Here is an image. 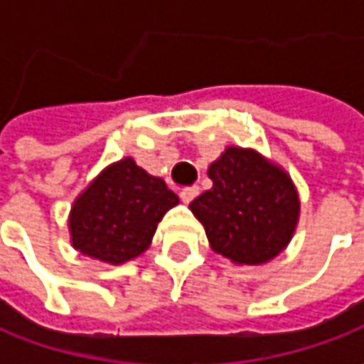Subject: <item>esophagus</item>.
I'll list each match as a JSON object with an SVG mask.
<instances>
[{"label":"esophagus","instance_id":"34e87169","mask_svg":"<svg viewBox=\"0 0 364 364\" xmlns=\"http://www.w3.org/2000/svg\"><path fill=\"white\" fill-rule=\"evenodd\" d=\"M196 194H198V186H190V188H184L180 192V198H182V203L188 204L196 198Z\"/></svg>","mask_w":364,"mask_h":364}]
</instances>
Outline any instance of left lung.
<instances>
[{
  "label": "left lung",
  "mask_w": 364,
  "mask_h": 364,
  "mask_svg": "<svg viewBox=\"0 0 364 364\" xmlns=\"http://www.w3.org/2000/svg\"><path fill=\"white\" fill-rule=\"evenodd\" d=\"M213 188L190 203L213 251L239 265H261L291 241L300 198L284 168L255 149L227 147L208 166Z\"/></svg>",
  "instance_id": "1"
}]
</instances>
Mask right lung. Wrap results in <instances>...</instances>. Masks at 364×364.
<instances>
[{"label":"right lung","mask_w":364,"mask_h":364,"mask_svg":"<svg viewBox=\"0 0 364 364\" xmlns=\"http://www.w3.org/2000/svg\"><path fill=\"white\" fill-rule=\"evenodd\" d=\"M178 204L161 178L133 158L107 166L70 208V243L82 255L121 265L146 251L164 215Z\"/></svg>","instance_id":"obj_1"}]
</instances>
